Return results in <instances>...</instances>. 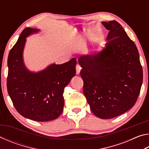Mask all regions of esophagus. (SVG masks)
<instances>
[{"label":"esophagus","mask_w":149,"mask_h":149,"mask_svg":"<svg viewBox=\"0 0 149 149\" xmlns=\"http://www.w3.org/2000/svg\"><path fill=\"white\" fill-rule=\"evenodd\" d=\"M75 68H76V74H79L80 71H81V65L79 64H77L76 65Z\"/></svg>","instance_id":"1"}]
</instances>
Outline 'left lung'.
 Instances as JSON below:
<instances>
[{"label":"left lung","instance_id":"1","mask_svg":"<svg viewBox=\"0 0 149 149\" xmlns=\"http://www.w3.org/2000/svg\"><path fill=\"white\" fill-rule=\"evenodd\" d=\"M109 33L105 49L80 57L84 93L91 110L102 119L123 114L134 106L143 83L135 44L116 21L102 22Z\"/></svg>","mask_w":149,"mask_h":149}]
</instances>
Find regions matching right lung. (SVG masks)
Masks as SVG:
<instances>
[{"mask_svg":"<svg viewBox=\"0 0 149 149\" xmlns=\"http://www.w3.org/2000/svg\"><path fill=\"white\" fill-rule=\"evenodd\" d=\"M38 29H24L12 48L8 57L7 90L15 108L28 119L46 122L62 114L64 105L65 87L75 75L76 59L62 64H52L39 73L25 67L22 53L26 37Z\"/></svg>","mask_w":149,"mask_h":149,"instance_id":"1","label":"right lung"}]
</instances>
